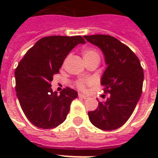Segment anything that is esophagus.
Listing matches in <instances>:
<instances>
[{"instance_id":"esophagus-1","label":"esophagus","mask_w":158,"mask_h":158,"mask_svg":"<svg viewBox=\"0 0 158 158\" xmlns=\"http://www.w3.org/2000/svg\"><path fill=\"white\" fill-rule=\"evenodd\" d=\"M78 96H79V97H80V98H81V99H85H85H88L87 96L81 94V93H79V94H78Z\"/></svg>"}]
</instances>
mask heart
I'll return each instance as SVG.
<instances>
[{"mask_svg":"<svg viewBox=\"0 0 158 158\" xmlns=\"http://www.w3.org/2000/svg\"><path fill=\"white\" fill-rule=\"evenodd\" d=\"M82 55H83L85 62L93 59L100 60V55H99L98 52L93 48L83 49L82 50ZM90 84H92V81L90 79H82V80H79L77 82V86L81 89H85L86 85H90Z\"/></svg>","mask_w":158,"mask_h":158,"instance_id":"b5f03b06","label":"heart"}]
</instances>
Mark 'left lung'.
<instances>
[{
	"label": "left lung",
	"instance_id": "obj_1",
	"mask_svg": "<svg viewBox=\"0 0 158 158\" xmlns=\"http://www.w3.org/2000/svg\"><path fill=\"white\" fill-rule=\"evenodd\" d=\"M84 38L104 54L107 69L100 84L104 93L110 94L106 101L99 102L95 111H89V120L103 131L118 129L131 117L141 97L144 73L140 61L115 37L94 35Z\"/></svg>",
	"mask_w": 158,
	"mask_h": 158
}]
</instances>
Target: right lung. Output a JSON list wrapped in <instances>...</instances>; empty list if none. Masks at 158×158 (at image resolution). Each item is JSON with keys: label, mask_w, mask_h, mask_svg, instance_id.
<instances>
[{"label": "right lung", "mask_w": 158, "mask_h": 158, "mask_svg": "<svg viewBox=\"0 0 158 158\" xmlns=\"http://www.w3.org/2000/svg\"><path fill=\"white\" fill-rule=\"evenodd\" d=\"M79 43L80 35H53L40 39L29 49L15 71L16 96L24 115L33 125L52 129L64 122L73 100L74 89L65 88L58 95L51 82L59 72L64 60Z\"/></svg>", "instance_id": "right-lung-1"}]
</instances>
